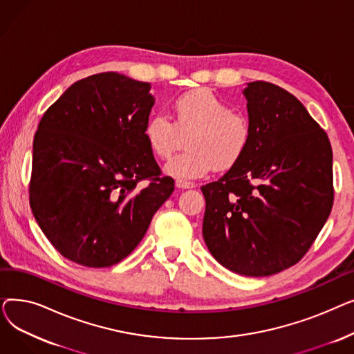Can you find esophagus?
Segmentation results:
<instances>
[{
    "mask_svg": "<svg viewBox=\"0 0 354 354\" xmlns=\"http://www.w3.org/2000/svg\"><path fill=\"white\" fill-rule=\"evenodd\" d=\"M175 185H176V188H179V189H192V188L196 187L194 182H191V180H182V179H178L175 182Z\"/></svg>",
    "mask_w": 354,
    "mask_h": 354,
    "instance_id": "34e87169",
    "label": "esophagus"
}]
</instances>
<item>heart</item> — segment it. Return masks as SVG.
Returning a JSON list of instances; mask_svg holds the SVG:
<instances>
[{
    "instance_id": "1",
    "label": "heart",
    "mask_w": 354,
    "mask_h": 354,
    "mask_svg": "<svg viewBox=\"0 0 354 354\" xmlns=\"http://www.w3.org/2000/svg\"><path fill=\"white\" fill-rule=\"evenodd\" d=\"M174 122L165 113H153L145 123L143 136L158 159H167L188 135L187 151L166 163L165 172L176 179L205 176L216 166L230 169L248 151L252 127L241 113L214 91L198 88L179 96L172 106Z\"/></svg>"
}]
</instances>
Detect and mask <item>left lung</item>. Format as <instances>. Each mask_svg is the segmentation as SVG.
Segmentation results:
<instances>
[{"mask_svg": "<svg viewBox=\"0 0 354 354\" xmlns=\"http://www.w3.org/2000/svg\"><path fill=\"white\" fill-rule=\"evenodd\" d=\"M252 138L235 166L201 188L202 234L225 268L266 277L297 264L333 208V152L327 133L291 93L248 83Z\"/></svg>", "mask_w": 354, "mask_h": 354, "instance_id": "obj_1", "label": "left lung"}]
</instances>
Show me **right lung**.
Here are the masks:
<instances>
[{
	"label": "right lung",
	"mask_w": 354,
	"mask_h": 354,
	"mask_svg": "<svg viewBox=\"0 0 354 354\" xmlns=\"http://www.w3.org/2000/svg\"><path fill=\"white\" fill-rule=\"evenodd\" d=\"M149 90L115 71L93 74L71 84L39 123L30 207L51 245L73 263L122 261L175 189L143 136L155 103Z\"/></svg>",
	"instance_id": "right-lung-1"
}]
</instances>
